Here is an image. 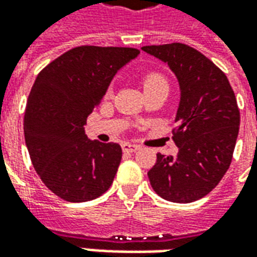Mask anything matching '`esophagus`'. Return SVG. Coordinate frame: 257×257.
Instances as JSON below:
<instances>
[{
	"label": "esophagus",
	"mask_w": 257,
	"mask_h": 257,
	"mask_svg": "<svg viewBox=\"0 0 257 257\" xmlns=\"http://www.w3.org/2000/svg\"><path fill=\"white\" fill-rule=\"evenodd\" d=\"M122 150L125 153H135V151L140 150V146L134 145V143H122Z\"/></svg>",
	"instance_id": "34e87169"
}]
</instances>
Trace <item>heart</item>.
I'll return each mask as SVG.
<instances>
[{"mask_svg":"<svg viewBox=\"0 0 257 257\" xmlns=\"http://www.w3.org/2000/svg\"><path fill=\"white\" fill-rule=\"evenodd\" d=\"M142 85H143V89L149 90L151 88H156L158 85H168L167 84V79L165 77L160 73H156V71H151V73H147L143 75V78H142ZM110 92V89H108Z\"/></svg>","mask_w":257,"mask_h":257,"instance_id":"heart-1","label":"heart"}]
</instances>
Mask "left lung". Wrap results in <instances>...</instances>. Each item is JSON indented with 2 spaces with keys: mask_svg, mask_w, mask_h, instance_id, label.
Listing matches in <instances>:
<instances>
[{
  "mask_svg": "<svg viewBox=\"0 0 257 257\" xmlns=\"http://www.w3.org/2000/svg\"><path fill=\"white\" fill-rule=\"evenodd\" d=\"M145 52L168 63L182 89L172 128L176 157L157 154L149 171L160 197L187 204L202 198L230 168L239 131V108L226 74L194 48L172 42L149 45Z\"/></svg>",
  "mask_w": 257,
  "mask_h": 257,
  "instance_id": "1",
  "label": "left lung"
}]
</instances>
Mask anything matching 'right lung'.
Wrapping results in <instances>:
<instances>
[{
    "label": "right lung",
    "mask_w": 257,
    "mask_h": 257,
    "mask_svg": "<svg viewBox=\"0 0 257 257\" xmlns=\"http://www.w3.org/2000/svg\"><path fill=\"white\" fill-rule=\"evenodd\" d=\"M139 53L136 48L75 47L37 75L23 118L26 146L42 183L59 198L85 202L110 189L121 146L92 142L84 126L115 73Z\"/></svg>",
    "instance_id": "1"
}]
</instances>
